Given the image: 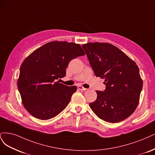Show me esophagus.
<instances>
[{
    "label": "esophagus",
    "instance_id": "34e87169",
    "mask_svg": "<svg viewBox=\"0 0 155 155\" xmlns=\"http://www.w3.org/2000/svg\"><path fill=\"white\" fill-rule=\"evenodd\" d=\"M77 88L79 89V90H81V91H86V90H87L86 88H84V87H82L81 86H78L77 87Z\"/></svg>",
    "mask_w": 155,
    "mask_h": 155
}]
</instances>
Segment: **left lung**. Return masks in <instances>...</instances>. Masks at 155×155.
Segmentation results:
<instances>
[{"mask_svg":"<svg viewBox=\"0 0 155 155\" xmlns=\"http://www.w3.org/2000/svg\"><path fill=\"white\" fill-rule=\"evenodd\" d=\"M82 48L95 76L104 78L106 84L89 104L92 111L107 122L126 119L135 111L143 86L137 64L111 44L89 42Z\"/></svg>","mask_w":155,"mask_h":155,"instance_id":"left-lung-1","label":"left lung"}]
</instances>
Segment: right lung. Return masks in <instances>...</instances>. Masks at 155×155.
<instances>
[{
  "mask_svg": "<svg viewBox=\"0 0 155 155\" xmlns=\"http://www.w3.org/2000/svg\"><path fill=\"white\" fill-rule=\"evenodd\" d=\"M85 53L80 44L52 41L34 51L20 68L17 86L25 109L40 120L54 118L67 107L76 86L57 81L72 59Z\"/></svg>",
  "mask_w": 155,
  "mask_h": 155,
  "instance_id": "right-lung-1",
  "label": "right lung"
}]
</instances>
